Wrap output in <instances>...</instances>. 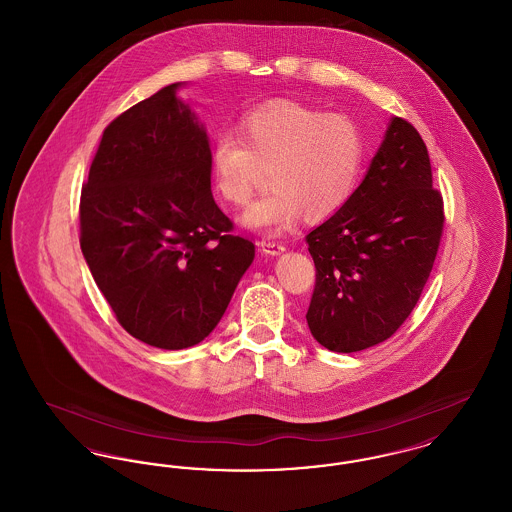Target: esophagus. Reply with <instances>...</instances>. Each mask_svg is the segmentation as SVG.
<instances>
[{
    "mask_svg": "<svg viewBox=\"0 0 512 512\" xmlns=\"http://www.w3.org/2000/svg\"><path fill=\"white\" fill-rule=\"evenodd\" d=\"M259 245H261V249H263L265 253H268V255H280V253H284V251H286L284 244L274 242V240H263Z\"/></svg>",
    "mask_w": 512,
    "mask_h": 512,
    "instance_id": "esophagus-1",
    "label": "esophagus"
}]
</instances>
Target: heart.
Listing matches in <instances>:
<instances>
[{
    "label": "heart",
    "mask_w": 512,
    "mask_h": 512,
    "mask_svg": "<svg viewBox=\"0 0 512 512\" xmlns=\"http://www.w3.org/2000/svg\"><path fill=\"white\" fill-rule=\"evenodd\" d=\"M242 138L224 132L211 147L217 194L242 207L255 192L261 169H270L272 190L255 201L244 224L282 234L307 213L326 219L355 194L366 159L365 134L347 115L295 101L263 105L240 124Z\"/></svg>",
    "instance_id": "b5f03b06"
}]
</instances>
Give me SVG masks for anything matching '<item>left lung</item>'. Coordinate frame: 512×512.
Here are the masks:
<instances>
[{
    "label": "left lung",
    "instance_id": "left-lung-1",
    "mask_svg": "<svg viewBox=\"0 0 512 512\" xmlns=\"http://www.w3.org/2000/svg\"><path fill=\"white\" fill-rule=\"evenodd\" d=\"M443 220L426 144L411 122L393 117L361 186L305 238L317 267L307 311L313 338L355 353L393 336L428 282Z\"/></svg>",
    "mask_w": 512,
    "mask_h": 512
}]
</instances>
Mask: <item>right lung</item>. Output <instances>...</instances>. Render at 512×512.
<instances>
[{
  "instance_id": "add662e5",
  "label": "right lung",
  "mask_w": 512,
  "mask_h": 512,
  "mask_svg": "<svg viewBox=\"0 0 512 512\" xmlns=\"http://www.w3.org/2000/svg\"><path fill=\"white\" fill-rule=\"evenodd\" d=\"M182 82L101 136L80 195V247L122 328L159 349L205 340L253 263L211 194V147Z\"/></svg>"
}]
</instances>
